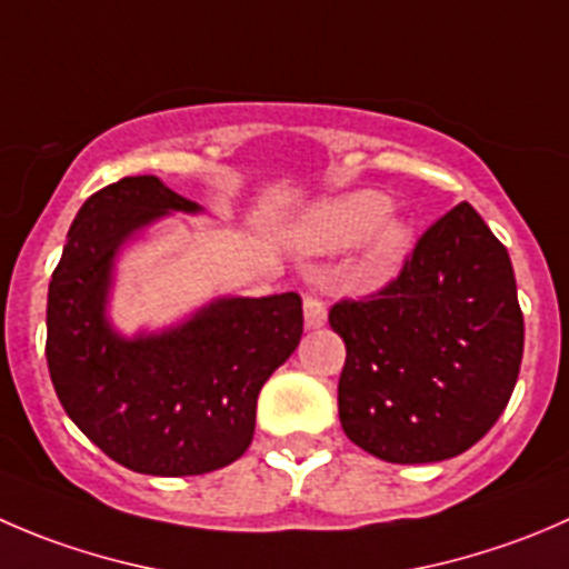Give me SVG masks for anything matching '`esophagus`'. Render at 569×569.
<instances>
[{"label": "esophagus", "instance_id": "esophagus-1", "mask_svg": "<svg viewBox=\"0 0 569 569\" xmlns=\"http://www.w3.org/2000/svg\"><path fill=\"white\" fill-rule=\"evenodd\" d=\"M302 311H306V328L311 330L322 328L325 319H328V306L313 295H306V300H302Z\"/></svg>", "mask_w": 569, "mask_h": 569}]
</instances>
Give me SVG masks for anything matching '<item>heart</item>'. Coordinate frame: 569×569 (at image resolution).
I'll return each mask as SVG.
<instances>
[{"label": "heart", "instance_id": "1", "mask_svg": "<svg viewBox=\"0 0 569 569\" xmlns=\"http://www.w3.org/2000/svg\"><path fill=\"white\" fill-rule=\"evenodd\" d=\"M363 239V269L372 278L391 272L411 244V224L389 211L380 191H356L325 202L308 217L302 241L313 252H333Z\"/></svg>", "mask_w": 569, "mask_h": 569}]
</instances>
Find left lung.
Here are the masks:
<instances>
[{
    "instance_id": "8db88e82",
    "label": "left lung",
    "mask_w": 569,
    "mask_h": 569,
    "mask_svg": "<svg viewBox=\"0 0 569 569\" xmlns=\"http://www.w3.org/2000/svg\"><path fill=\"white\" fill-rule=\"evenodd\" d=\"M339 419L391 465L470 450L498 422L522 361L517 280L506 247L459 202L419 236L400 274L367 300H339Z\"/></svg>"
}]
</instances>
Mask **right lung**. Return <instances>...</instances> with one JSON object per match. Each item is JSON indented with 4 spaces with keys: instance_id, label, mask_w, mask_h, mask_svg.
<instances>
[{
    "instance_id": "obj_1",
    "label": "right lung",
    "mask_w": 569,
    "mask_h": 569,
    "mask_svg": "<svg viewBox=\"0 0 569 569\" xmlns=\"http://www.w3.org/2000/svg\"><path fill=\"white\" fill-rule=\"evenodd\" d=\"M172 211L200 206L152 174L88 197L47 300V363L60 406L104 456L163 478L202 476L244 456L258 391L302 336L295 291L222 297L161 333H116L104 317L116 252Z\"/></svg>"
}]
</instances>
